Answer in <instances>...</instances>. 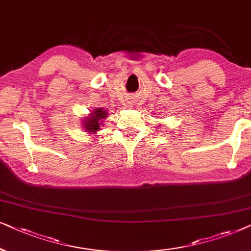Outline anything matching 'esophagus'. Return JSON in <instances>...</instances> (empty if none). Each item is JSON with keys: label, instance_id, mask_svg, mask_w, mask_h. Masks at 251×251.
<instances>
[{"label": "esophagus", "instance_id": "1", "mask_svg": "<svg viewBox=\"0 0 251 251\" xmlns=\"http://www.w3.org/2000/svg\"><path fill=\"white\" fill-rule=\"evenodd\" d=\"M127 103H131V102H127Z\"/></svg>", "mask_w": 251, "mask_h": 251}]
</instances>
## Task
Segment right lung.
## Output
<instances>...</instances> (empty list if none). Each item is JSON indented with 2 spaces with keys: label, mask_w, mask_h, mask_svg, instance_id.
<instances>
[{
  "label": "right lung",
  "mask_w": 251,
  "mask_h": 251,
  "mask_svg": "<svg viewBox=\"0 0 251 251\" xmlns=\"http://www.w3.org/2000/svg\"><path fill=\"white\" fill-rule=\"evenodd\" d=\"M106 117H108V111L106 110H103L102 108H96L91 112V115L83 117L82 119V127L89 134H96L100 129H101V126L104 125L103 120H104ZM98 135H94L96 138Z\"/></svg>",
  "instance_id": "1"
}]
</instances>
